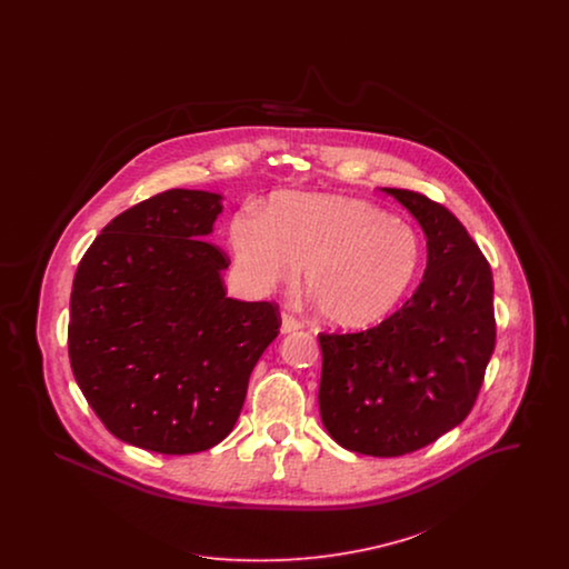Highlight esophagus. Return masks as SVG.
Returning <instances> with one entry per match:
<instances>
[{"instance_id": "1", "label": "esophagus", "mask_w": 569, "mask_h": 569, "mask_svg": "<svg viewBox=\"0 0 569 569\" xmlns=\"http://www.w3.org/2000/svg\"><path fill=\"white\" fill-rule=\"evenodd\" d=\"M298 328H302V322L298 318L290 316V313L281 316V332H295Z\"/></svg>"}]
</instances>
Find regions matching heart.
Instances as JSON below:
<instances>
[{
    "instance_id": "heart-1",
    "label": "heart",
    "mask_w": 569,
    "mask_h": 569,
    "mask_svg": "<svg viewBox=\"0 0 569 569\" xmlns=\"http://www.w3.org/2000/svg\"><path fill=\"white\" fill-rule=\"evenodd\" d=\"M228 237L249 288L292 286L305 267L320 318L350 330L392 311L422 262L411 223L348 196L279 191L267 211L244 207L232 217Z\"/></svg>"
}]
</instances>
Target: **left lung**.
<instances>
[{"label":"left lung","instance_id":"obj_1","mask_svg":"<svg viewBox=\"0 0 569 569\" xmlns=\"http://www.w3.org/2000/svg\"><path fill=\"white\" fill-rule=\"evenodd\" d=\"M427 234L425 277L406 305L360 332H320L326 431L367 457H403L460 425L495 350L492 272L443 204L383 188Z\"/></svg>","mask_w":569,"mask_h":569}]
</instances>
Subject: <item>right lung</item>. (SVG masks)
Instances as JSON below:
<instances>
[{
	"label": "right lung",
	"instance_id": "obj_1",
	"mask_svg": "<svg viewBox=\"0 0 569 569\" xmlns=\"http://www.w3.org/2000/svg\"><path fill=\"white\" fill-rule=\"evenodd\" d=\"M211 191L168 190L114 217L72 283L68 352L87 403L117 439L160 455L217 446L279 335L272 302L226 297L228 256L207 243Z\"/></svg>",
	"mask_w": 569,
	"mask_h": 569
}]
</instances>
